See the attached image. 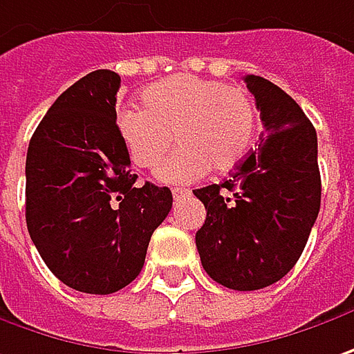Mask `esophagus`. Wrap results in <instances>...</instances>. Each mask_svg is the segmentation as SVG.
Returning a JSON list of instances; mask_svg holds the SVG:
<instances>
[{
  "label": "esophagus",
  "mask_w": 354,
  "mask_h": 354,
  "mask_svg": "<svg viewBox=\"0 0 354 354\" xmlns=\"http://www.w3.org/2000/svg\"><path fill=\"white\" fill-rule=\"evenodd\" d=\"M172 196H174V202H180V200H186L190 196V190H186V188H174Z\"/></svg>",
  "instance_id": "esophagus-1"
}]
</instances>
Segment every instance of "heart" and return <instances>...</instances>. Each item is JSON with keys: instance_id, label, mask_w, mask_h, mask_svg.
<instances>
[{"instance_id": "heart-1", "label": "heart", "mask_w": 354, "mask_h": 354, "mask_svg": "<svg viewBox=\"0 0 354 354\" xmlns=\"http://www.w3.org/2000/svg\"><path fill=\"white\" fill-rule=\"evenodd\" d=\"M142 104L116 113V132L138 168L158 164L177 136L180 148L156 168L160 182L190 184L212 168L230 172L254 147L257 109L241 86L174 75L147 86Z\"/></svg>"}]
</instances>
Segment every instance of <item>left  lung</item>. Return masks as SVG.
<instances>
[{
  "instance_id": "8db88e82",
  "label": "left lung",
  "mask_w": 354,
  "mask_h": 354,
  "mask_svg": "<svg viewBox=\"0 0 354 354\" xmlns=\"http://www.w3.org/2000/svg\"><path fill=\"white\" fill-rule=\"evenodd\" d=\"M243 81L263 140L225 182L194 190L206 206L196 248L214 281L255 291L285 277L303 254L321 207V174L317 132L299 104L263 77Z\"/></svg>"
}]
</instances>
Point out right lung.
<instances>
[{"label": "right lung", "instance_id": "right-lung-1", "mask_svg": "<svg viewBox=\"0 0 354 354\" xmlns=\"http://www.w3.org/2000/svg\"><path fill=\"white\" fill-rule=\"evenodd\" d=\"M120 77L99 69L71 85L39 122L25 162V220L53 275L109 295L136 279L172 192L136 186L116 132Z\"/></svg>", "mask_w": 354, "mask_h": 354}]
</instances>
